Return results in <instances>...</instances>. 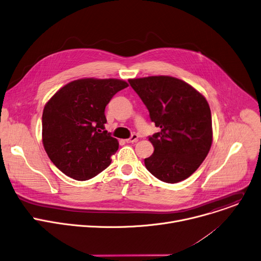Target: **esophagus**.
I'll use <instances>...</instances> for the list:
<instances>
[{"mask_svg":"<svg viewBox=\"0 0 261 261\" xmlns=\"http://www.w3.org/2000/svg\"><path fill=\"white\" fill-rule=\"evenodd\" d=\"M138 139H139V136H138L137 134H133V135L130 136V138L126 139V142H127V143H135V142L138 141Z\"/></svg>","mask_w":261,"mask_h":261,"instance_id":"34e87169","label":"esophagus"}]
</instances>
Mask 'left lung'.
<instances>
[{
    "label": "left lung",
    "instance_id": "1",
    "mask_svg": "<svg viewBox=\"0 0 261 261\" xmlns=\"http://www.w3.org/2000/svg\"><path fill=\"white\" fill-rule=\"evenodd\" d=\"M161 130L149 137L153 154L144 160L153 176L168 184L187 179L208 154L212 113L205 97L188 83L167 75L128 80Z\"/></svg>",
    "mask_w": 261,
    "mask_h": 261
}]
</instances>
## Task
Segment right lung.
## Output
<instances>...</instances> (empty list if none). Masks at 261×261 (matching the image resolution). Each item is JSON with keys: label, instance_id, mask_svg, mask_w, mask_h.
I'll list each match as a JSON object with an SVG mask.
<instances>
[{"label": "right lung", "instance_id": "1", "mask_svg": "<svg viewBox=\"0 0 261 261\" xmlns=\"http://www.w3.org/2000/svg\"><path fill=\"white\" fill-rule=\"evenodd\" d=\"M127 86L117 79L76 80L46 102L42 143L50 161L65 175L88 180L110 166L119 143L105 129V109Z\"/></svg>", "mask_w": 261, "mask_h": 261}]
</instances>
